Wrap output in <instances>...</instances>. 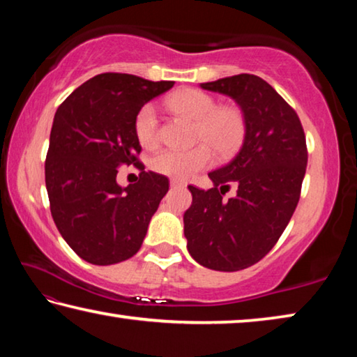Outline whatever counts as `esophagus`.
<instances>
[{
	"mask_svg": "<svg viewBox=\"0 0 357 357\" xmlns=\"http://www.w3.org/2000/svg\"><path fill=\"white\" fill-rule=\"evenodd\" d=\"M170 185L172 187H185V183H184V181H179V179H172Z\"/></svg>",
	"mask_w": 357,
	"mask_h": 357,
	"instance_id": "1",
	"label": "esophagus"
}]
</instances>
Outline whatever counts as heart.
Returning a JSON list of instances; mask_svg holds the SVG:
<instances>
[{
	"mask_svg": "<svg viewBox=\"0 0 357 357\" xmlns=\"http://www.w3.org/2000/svg\"><path fill=\"white\" fill-rule=\"evenodd\" d=\"M167 105L176 114L195 121L193 138L202 143L187 149L162 151L153 159L157 173L185 181L213 164V149L220 157H229L243 146L247 119L239 107L217 105L215 98L195 88L172 94ZM134 129L143 148L153 149L159 144V119L153 105L146 104L138 110Z\"/></svg>",
	"mask_w": 357,
	"mask_h": 357,
	"instance_id": "obj_1",
	"label": "heart"
}]
</instances>
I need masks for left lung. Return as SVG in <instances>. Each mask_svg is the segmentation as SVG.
Returning <instances> with one entry per match:
<instances>
[{"label": "left lung", "instance_id": "8db88e82", "mask_svg": "<svg viewBox=\"0 0 357 357\" xmlns=\"http://www.w3.org/2000/svg\"><path fill=\"white\" fill-rule=\"evenodd\" d=\"M238 102L247 119L244 144L228 165L211 172L213 189L189 185L184 214L187 250L204 268L234 273L268 255L299 203L307 144L293 107L263 78L239 74L202 83ZM234 182L237 195L225 201Z\"/></svg>", "mask_w": 357, "mask_h": 357}]
</instances>
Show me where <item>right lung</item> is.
<instances>
[{"label": "right lung", "instance_id": "right-lung-1", "mask_svg": "<svg viewBox=\"0 0 357 357\" xmlns=\"http://www.w3.org/2000/svg\"><path fill=\"white\" fill-rule=\"evenodd\" d=\"M173 84L105 72L84 82L58 107L45 185L58 231L84 261L108 266L140 250L170 183L164 174L144 172L134 123L146 102ZM123 165L141 170L138 183L121 188L116 183Z\"/></svg>", "mask_w": 357, "mask_h": 357}]
</instances>
